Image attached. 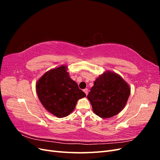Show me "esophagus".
Returning <instances> with one entry per match:
<instances>
[{
  "label": "esophagus",
  "mask_w": 160,
  "mask_h": 160,
  "mask_svg": "<svg viewBox=\"0 0 160 160\" xmlns=\"http://www.w3.org/2000/svg\"><path fill=\"white\" fill-rule=\"evenodd\" d=\"M83 91L85 92V93L88 95V89H87V88H85V89H83Z\"/></svg>",
  "instance_id": "obj_1"
}]
</instances>
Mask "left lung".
Instances as JSON below:
<instances>
[{
  "instance_id": "1",
  "label": "left lung",
  "mask_w": 160,
  "mask_h": 160,
  "mask_svg": "<svg viewBox=\"0 0 160 160\" xmlns=\"http://www.w3.org/2000/svg\"><path fill=\"white\" fill-rule=\"evenodd\" d=\"M129 94V87L122 77L114 72H107L94 82L88 99L97 115L109 118L124 108Z\"/></svg>"
}]
</instances>
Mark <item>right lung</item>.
<instances>
[{
	"mask_svg": "<svg viewBox=\"0 0 160 160\" xmlns=\"http://www.w3.org/2000/svg\"><path fill=\"white\" fill-rule=\"evenodd\" d=\"M61 66L51 69L38 81L37 95L45 108L57 118H64L74 110L77 101L86 96L75 81Z\"/></svg>",
	"mask_w": 160,
	"mask_h": 160,
	"instance_id": "right-lung-1",
	"label": "right lung"
}]
</instances>
